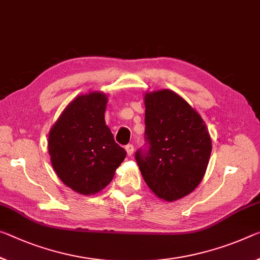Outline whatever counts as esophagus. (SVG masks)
<instances>
[{"label": "esophagus", "instance_id": "1", "mask_svg": "<svg viewBox=\"0 0 260 260\" xmlns=\"http://www.w3.org/2000/svg\"><path fill=\"white\" fill-rule=\"evenodd\" d=\"M125 149H126V151H127V155H128V156L133 155V151H134V146H133V145H127V146L125 147Z\"/></svg>", "mask_w": 260, "mask_h": 260}]
</instances>
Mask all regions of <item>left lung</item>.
<instances>
[{
    "mask_svg": "<svg viewBox=\"0 0 260 260\" xmlns=\"http://www.w3.org/2000/svg\"><path fill=\"white\" fill-rule=\"evenodd\" d=\"M148 149L135 154L143 179L166 201L182 199L203 180L212 140L203 118L171 90L145 94Z\"/></svg>",
    "mask_w": 260,
    "mask_h": 260,
    "instance_id": "left-lung-1",
    "label": "left lung"
}]
</instances>
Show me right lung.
Wrapping results in <instances>:
<instances>
[{"label": "right lung", "instance_id": "right-lung-1", "mask_svg": "<svg viewBox=\"0 0 260 260\" xmlns=\"http://www.w3.org/2000/svg\"><path fill=\"white\" fill-rule=\"evenodd\" d=\"M108 96L80 94L63 110L48 135V152L55 174L80 194H96L108 186L126 151L105 123Z\"/></svg>", "mask_w": 260, "mask_h": 260}]
</instances>
